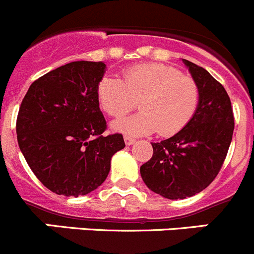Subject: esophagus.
<instances>
[{"label": "esophagus", "instance_id": "34e87169", "mask_svg": "<svg viewBox=\"0 0 254 254\" xmlns=\"http://www.w3.org/2000/svg\"><path fill=\"white\" fill-rule=\"evenodd\" d=\"M135 140L133 139V138H130V137H128V135H125V143H126L127 145H130V144H133V143H134Z\"/></svg>", "mask_w": 254, "mask_h": 254}]
</instances>
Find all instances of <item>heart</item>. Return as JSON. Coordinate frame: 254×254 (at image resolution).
Returning <instances> with one entry per match:
<instances>
[{"mask_svg":"<svg viewBox=\"0 0 254 254\" xmlns=\"http://www.w3.org/2000/svg\"><path fill=\"white\" fill-rule=\"evenodd\" d=\"M101 109L111 117H122L139 105L142 111L114 122L112 128L129 135L157 130L170 137L184 129L196 114L200 87L179 69L160 63L128 67L119 77L105 75L97 85Z\"/></svg>","mask_w":254,"mask_h":254,"instance_id":"b5f03b06","label":"heart"}]
</instances>
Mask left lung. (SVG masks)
<instances>
[{
  "label": "left lung",
  "mask_w": 254,
  "mask_h": 254,
  "mask_svg": "<svg viewBox=\"0 0 254 254\" xmlns=\"http://www.w3.org/2000/svg\"><path fill=\"white\" fill-rule=\"evenodd\" d=\"M184 63L200 87L196 114L179 133L152 143V158L140 167L145 185L170 200L190 197L211 184L225 162L235 128L225 87L204 67Z\"/></svg>",
  "instance_id": "obj_1"
}]
</instances>
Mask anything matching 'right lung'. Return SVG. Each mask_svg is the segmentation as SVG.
I'll return each instance as SVG.
<instances>
[{
  "instance_id": "1",
  "label": "right lung",
  "mask_w": 254,
  "mask_h": 254,
  "mask_svg": "<svg viewBox=\"0 0 254 254\" xmlns=\"http://www.w3.org/2000/svg\"><path fill=\"white\" fill-rule=\"evenodd\" d=\"M102 62H72L37 79L17 116L18 145L39 182L50 191L80 196L107 178L111 158L125 148L121 133L104 135L99 107Z\"/></svg>"
}]
</instances>
